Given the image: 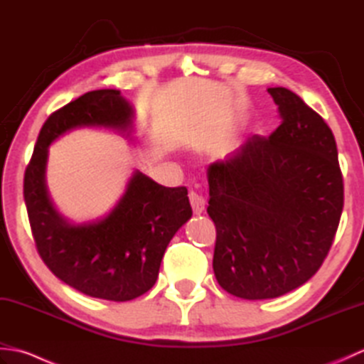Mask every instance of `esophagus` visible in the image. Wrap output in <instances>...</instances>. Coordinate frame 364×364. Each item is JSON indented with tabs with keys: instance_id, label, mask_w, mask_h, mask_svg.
<instances>
[{
	"instance_id": "34e87169",
	"label": "esophagus",
	"mask_w": 364,
	"mask_h": 364,
	"mask_svg": "<svg viewBox=\"0 0 364 364\" xmlns=\"http://www.w3.org/2000/svg\"><path fill=\"white\" fill-rule=\"evenodd\" d=\"M189 202H191L192 210H194L196 214H202L205 211V205H206L205 198L200 194H197L196 191L189 192Z\"/></svg>"
}]
</instances>
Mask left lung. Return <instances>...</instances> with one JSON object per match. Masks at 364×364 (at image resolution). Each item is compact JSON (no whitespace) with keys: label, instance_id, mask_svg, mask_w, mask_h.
I'll use <instances>...</instances> for the list:
<instances>
[{"label":"left lung","instance_id":"1","mask_svg":"<svg viewBox=\"0 0 364 364\" xmlns=\"http://www.w3.org/2000/svg\"><path fill=\"white\" fill-rule=\"evenodd\" d=\"M282 125L255 134L208 167L215 247L213 269L227 292L275 299L318 272L344 205L335 136L284 87H269Z\"/></svg>","mask_w":364,"mask_h":364}]
</instances>
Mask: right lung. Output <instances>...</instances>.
I'll return each instance as SVG.
<instances>
[{"mask_svg":"<svg viewBox=\"0 0 364 364\" xmlns=\"http://www.w3.org/2000/svg\"><path fill=\"white\" fill-rule=\"evenodd\" d=\"M134 111L120 90H92L53 112L38 133L23 194L41 258L59 280L86 296L127 301L156 283L170 239L192 215L188 189L161 186L133 173L112 211L72 223L56 211L46 189L48 146L67 131L103 127L131 136Z\"/></svg>","mask_w":364,"mask_h":364,"instance_id":"obj_1","label":"right lung"}]
</instances>
